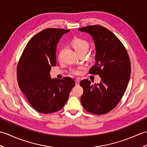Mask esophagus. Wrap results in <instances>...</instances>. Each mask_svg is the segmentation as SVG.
Instances as JSON below:
<instances>
[{
	"mask_svg": "<svg viewBox=\"0 0 147 147\" xmlns=\"http://www.w3.org/2000/svg\"><path fill=\"white\" fill-rule=\"evenodd\" d=\"M75 82H76V85H79V83H80V79H76V80H75Z\"/></svg>",
	"mask_w": 147,
	"mask_h": 147,
	"instance_id": "esophagus-1",
	"label": "esophagus"
}]
</instances>
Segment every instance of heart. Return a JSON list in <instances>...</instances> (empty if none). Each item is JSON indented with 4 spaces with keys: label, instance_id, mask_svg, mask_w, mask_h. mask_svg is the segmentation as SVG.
Instances as JSON below:
<instances>
[{
    "label": "heart",
    "instance_id": "obj_1",
    "mask_svg": "<svg viewBox=\"0 0 147 147\" xmlns=\"http://www.w3.org/2000/svg\"><path fill=\"white\" fill-rule=\"evenodd\" d=\"M71 45L73 46L74 51L77 54H80L81 52H86L88 49V43L86 40L80 38H76L73 40L71 42ZM83 67H80L78 69H74L71 70V73L75 75H79L82 73V70Z\"/></svg>",
    "mask_w": 147,
    "mask_h": 147
}]
</instances>
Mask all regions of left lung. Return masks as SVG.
<instances>
[{"instance_id": "obj_1", "label": "left lung", "mask_w": 147, "mask_h": 147, "mask_svg": "<svg viewBox=\"0 0 147 147\" xmlns=\"http://www.w3.org/2000/svg\"><path fill=\"white\" fill-rule=\"evenodd\" d=\"M92 36L96 49L95 64L89 72L98 74L101 82L91 85L83 80L81 102L90 113L102 115L115 108L121 100L128 85L131 63L126 48L110 30L100 25L88 26L78 29Z\"/></svg>"}]
</instances>
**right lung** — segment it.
Returning <instances> with one entry per match:
<instances>
[{
	"mask_svg": "<svg viewBox=\"0 0 147 147\" xmlns=\"http://www.w3.org/2000/svg\"><path fill=\"white\" fill-rule=\"evenodd\" d=\"M69 30L47 28L37 33L24 48L17 67L20 88L31 105L42 114L61 110L75 85L69 77L51 79L50 71L56 65V48Z\"/></svg>",
	"mask_w": 147,
	"mask_h": 147,
	"instance_id": "1",
	"label": "right lung"
}]
</instances>
